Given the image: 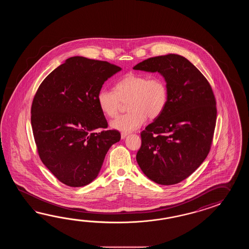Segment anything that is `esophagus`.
<instances>
[{
    "mask_svg": "<svg viewBox=\"0 0 249 249\" xmlns=\"http://www.w3.org/2000/svg\"><path fill=\"white\" fill-rule=\"evenodd\" d=\"M127 135H128V132H121V138H122V139H124V138L126 137Z\"/></svg>",
    "mask_w": 249,
    "mask_h": 249,
    "instance_id": "esophagus-1",
    "label": "esophagus"
}]
</instances>
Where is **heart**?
I'll return each instance as SVG.
<instances>
[{"label":"heart","mask_w":249,"mask_h":249,"mask_svg":"<svg viewBox=\"0 0 249 249\" xmlns=\"http://www.w3.org/2000/svg\"><path fill=\"white\" fill-rule=\"evenodd\" d=\"M101 111L108 117H117L122 102H127L129 112L116 118L111 126L124 132L137 129L149 119L164 112L168 102V88L162 77L132 72L118 80L114 90L102 88L97 95Z\"/></svg>","instance_id":"obj_1"}]
</instances>
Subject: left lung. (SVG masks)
I'll return each instance as SVG.
<instances>
[{
    "label": "left lung",
    "mask_w": 249,
    "mask_h": 249,
    "mask_svg": "<svg viewBox=\"0 0 249 249\" xmlns=\"http://www.w3.org/2000/svg\"><path fill=\"white\" fill-rule=\"evenodd\" d=\"M133 69L159 72L168 88L164 112L141 132L138 164L156 183H179L199 167L211 148L217 115L211 85L177 54L145 59Z\"/></svg>",
    "instance_id": "1"
}]
</instances>
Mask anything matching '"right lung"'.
<instances>
[{"label": "right lung", "instance_id": "right-lung-1", "mask_svg": "<svg viewBox=\"0 0 249 249\" xmlns=\"http://www.w3.org/2000/svg\"><path fill=\"white\" fill-rule=\"evenodd\" d=\"M120 70L107 61L72 57L48 74L34 97L31 124L38 155L66 185L91 182L109 148L120 141L117 130H107L97 101L105 81Z\"/></svg>", "mask_w": 249, "mask_h": 249}]
</instances>
